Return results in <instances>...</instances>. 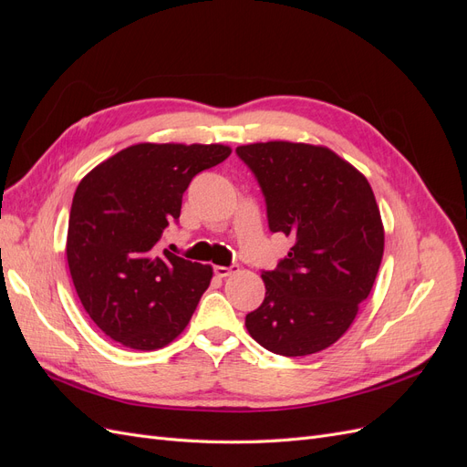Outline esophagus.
I'll return each instance as SVG.
<instances>
[{
    "mask_svg": "<svg viewBox=\"0 0 467 467\" xmlns=\"http://www.w3.org/2000/svg\"><path fill=\"white\" fill-rule=\"evenodd\" d=\"M237 265H230V266H220V265H216L214 266V275L216 276H220V278H225V276H230V275H234V273H237Z\"/></svg>",
    "mask_w": 467,
    "mask_h": 467,
    "instance_id": "obj_1",
    "label": "esophagus"
}]
</instances>
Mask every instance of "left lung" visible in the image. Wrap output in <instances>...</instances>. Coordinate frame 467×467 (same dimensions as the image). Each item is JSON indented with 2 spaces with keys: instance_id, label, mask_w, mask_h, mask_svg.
Returning a JSON list of instances; mask_svg holds the SVG:
<instances>
[{
  "instance_id": "obj_1",
  "label": "left lung",
  "mask_w": 467,
  "mask_h": 467,
  "mask_svg": "<svg viewBox=\"0 0 467 467\" xmlns=\"http://www.w3.org/2000/svg\"><path fill=\"white\" fill-rule=\"evenodd\" d=\"M255 175L268 230L294 239L245 327L266 350L306 357L345 335L374 286L384 225L370 182L327 148L265 142L235 150Z\"/></svg>"
}]
</instances>
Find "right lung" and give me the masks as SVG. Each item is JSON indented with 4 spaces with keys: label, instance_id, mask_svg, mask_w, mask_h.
<instances>
[{
    "label": "right lung",
    "instance_id": "add662e5",
    "mask_svg": "<svg viewBox=\"0 0 467 467\" xmlns=\"http://www.w3.org/2000/svg\"><path fill=\"white\" fill-rule=\"evenodd\" d=\"M230 153L222 144H136L81 179L69 210L67 266L83 307L112 341L155 350L187 327L212 266L158 244L179 220L192 177Z\"/></svg>",
    "mask_w": 467,
    "mask_h": 467
}]
</instances>
